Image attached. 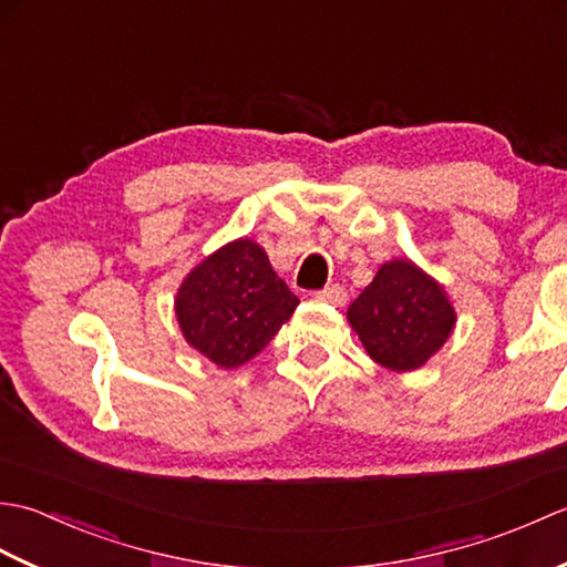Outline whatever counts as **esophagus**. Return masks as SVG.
I'll return each mask as SVG.
<instances>
[{
    "mask_svg": "<svg viewBox=\"0 0 567 567\" xmlns=\"http://www.w3.org/2000/svg\"><path fill=\"white\" fill-rule=\"evenodd\" d=\"M317 299H319V302H327V305H333V307H343L346 299H348V292L343 290L341 285H331V287H323L321 292H317Z\"/></svg>",
    "mask_w": 567,
    "mask_h": 567,
    "instance_id": "esophagus-1",
    "label": "esophagus"
}]
</instances>
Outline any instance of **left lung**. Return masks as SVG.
<instances>
[{
	"label": "left lung",
	"instance_id": "obj_1",
	"mask_svg": "<svg viewBox=\"0 0 567 567\" xmlns=\"http://www.w3.org/2000/svg\"><path fill=\"white\" fill-rule=\"evenodd\" d=\"M346 317L368 355L394 372L426 365L457 321L445 287L406 258L382 262Z\"/></svg>",
	"mask_w": 567,
	"mask_h": 567
}]
</instances>
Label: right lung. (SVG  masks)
Masks as SVG:
<instances>
[{
	"label": "right lung",
	"mask_w": 567,
	"mask_h": 567,
	"mask_svg": "<svg viewBox=\"0 0 567 567\" xmlns=\"http://www.w3.org/2000/svg\"><path fill=\"white\" fill-rule=\"evenodd\" d=\"M297 305L265 248L244 236L185 275L175 295V319L197 353L216 368L234 370L275 339Z\"/></svg>",
	"instance_id": "1"
}]
</instances>
